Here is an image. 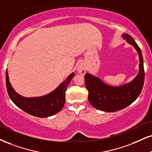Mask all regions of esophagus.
Returning <instances> with one entry per match:
<instances>
[{
  "mask_svg": "<svg viewBox=\"0 0 152 152\" xmlns=\"http://www.w3.org/2000/svg\"><path fill=\"white\" fill-rule=\"evenodd\" d=\"M77 72L78 73H80V74L81 75H85L86 73V67L85 65L83 64H80L79 66L77 67Z\"/></svg>",
  "mask_w": 152,
  "mask_h": 152,
  "instance_id": "34e87169",
  "label": "esophagus"
}]
</instances>
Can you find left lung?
Wrapping results in <instances>:
<instances>
[{
  "label": "left lung",
  "instance_id": "left-lung-1",
  "mask_svg": "<svg viewBox=\"0 0 152 152\" xmlns=\"http://www.w3.org/2000/svg\"><path fill=\"white\" fill-rule=\"evenodd\" d=\"M122 36L135 48L139 56V72L134 79L128 84L113 87L106 85L99 77L89 73L85 75L89 103L93 107L103 111L115 112L126 108L137 99L143 88L145 70L141 50L132 37L128 34H123Z\"/></svg>",
  "mask_w": 152,
  "mask_h": 152
}]
</instances>
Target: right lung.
I'll return each instance as SVG.
<instances>
[{
    "mask_svg": "<svg viewBox=\"0 0 152 152\" xmlns=\"http://www.w3.org/2000/svg\"><path fill=\"white\" fill-rule=\"evenodd\" d=\"M74 75L75 73L72 72L55 90L48 94L27 98L15 91L9 81L8 73L6 71L7 91L12 102L24 112L39 118L49 117L58 113L63 108L65 102V91Z\"/></svg>",
    "mask_w": 152,
    "mask_h": 152,
    "instance_id": "obj_1",
    "label": "right lung"
}]
</instances>
